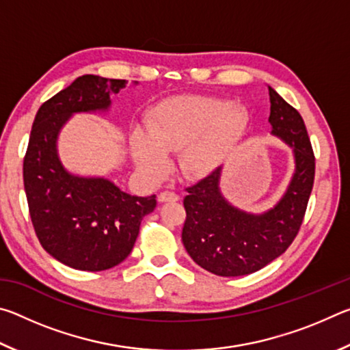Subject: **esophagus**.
<instances>
[{
	"label": "esophagus",
	"mask_w": 350,
	"mask_h": 350,
	"mask_svg": "<svg viewBox=\"0 0 350 350\" xmlns=\"http://www.w3.org/2000/svg\"><path fill=\"white\" fill-rule=\"evenodd\" d=\"M159 200L161 202H176V200H179V196L173 191H162L159 194Z\"/></svg>",
	"instance_id": "1"
}]
</instances>
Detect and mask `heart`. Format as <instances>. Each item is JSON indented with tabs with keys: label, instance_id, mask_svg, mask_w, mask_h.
<instances>
[{
	"label": "heart",
	"instance_id": "heart-1",
	"mask_svg": "<svg viewBox=\"0 0 350 350\" xmlns=\"http://www.w3.org/2000/svg\"><path fill=\"white\" fill-rule=\"evenodd\" d=\"M245 126L241 108L213 97H177L151 111L146 129H135L131 154L148 179H159L170 167L168 152L179 151L177 168L185 177H204L221 165Z\"/></svg>",
	"mask_w": 350,
	"mask_h": 350
}]
</instances>
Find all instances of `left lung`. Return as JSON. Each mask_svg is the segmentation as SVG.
<instances>
[{
	"instance_id": "left-lung-1",
	"label": "left lung",
	"mask_w": 350,
	"mask_h": 350,
	"mask_svg": "<svg viewBox=\"0 0 350 350\" xmlns=\"http://www.w3.org/2000/svg\"><path fill=\"white\" fill-rule=\"evenodd\" d=\"M271 134L293 150L295 173L278 204L247 213L222 196V167L194 185L183 199L187 219L182 242L191 259L217 276L258 271L287 250L303 224L315 179V156L303 117L269 86Z\"/></svg>"
}]
</instances>
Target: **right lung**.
Masks as SVG:
<instances>
[{"label": "right lung", "instance_id": "obj_1", "mask_svg": "<svg viewBox=\"0 0 350 350\" xmlns=\"http://www.w3.org/2000/svg\"><path fill=\"white\" fill-rule=\"evenodd\" d=\"M126 80L81 75L40 106L35 116L23 179L40 244L52 258L77 270L102 271L128 258L156 194L131 196L106 177L72 174L58 157L62 128L77 112H106L111 94Z\"/></svg>", "mask_w": 350, "mask_h": 350}]
</instances>
